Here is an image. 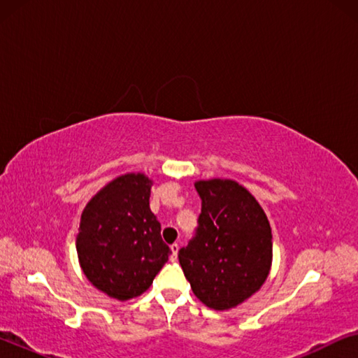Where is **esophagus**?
Wrapping results in <instances>:
<instances>
[{
    "label": "esophagus",
    "instance_id": "34e87169",
    "mask_svg": "<svg viewBox=\"0 0 358 358\" xmlns=\"http://www.w3.org/2000/svg\"><path fill=\"white\" fill-rule=\"evenodd\" d=\"M171 250H172V260H177V254H178V250H180L178 243L171 245Z\"/></svg>",
    "mask_w": 358,
    "mask_h": 358
}]
</instances>
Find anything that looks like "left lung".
<instances>
[{
	"label": "left lung",
	"instance_id": "8db88e82",
	"mask_svg": "<svg viewBox=\"0 0 358 358\" xmlns=\"http://www.w3.org/2000/svg\"><path fill=\"white\" fill-rule=\"evenodd\" d=\"M202 199L199 227L178 260L194 295L216 311L235 308L262 287L273 241L265 211L234 180L196 181Z\"/></svg>",
	"mask_w": 358,
	"mask_h": 358
}]
</instances>
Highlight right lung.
<instances>
[{"label":"right lung","instance_id":"right-lung-1","mask_svg":"<svg viewBox=\"0 0 358 358\" xmlns=\"http://www.w3.org/2000/svg\"><path fill=\"white\" fill-rule=\"evenodd\" d=\"M153 180L141 172L120 175L98 191L80 216L78 264L93 286L110 299L142 295L172 251L150 210Z\"/></svg>","mask_w":358,"mask_h":358}]
</instances>
